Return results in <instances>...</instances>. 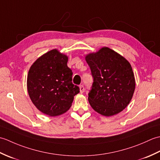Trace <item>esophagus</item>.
<instances>
[{
  "instance_id": "esophagus-1",
  "label": "esophagus",
  "mask_w": 160,
  "mask_h": 160,
  "mask_svg": "<svg viewBox=\"0 0 160 160\" xmlns=\"http://www.w3.org/2000/svg\"><path fill=\"white\" fill-rule=\"evenodd\" d=\"M79 89H80V93H83L84 91V88L83 85H80L79 86Z\"/></svg>"
}]
</instances>
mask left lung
I'll use <instances>...</instances> for the list:
<instances>
[{
  "label": "left lung",
  "instance_id": "1",
  "mask_svg": "<svg viewBox=\"0 0 160 160\" xmlns=\"http://www.w3.org/2000/svg\"><path fill=\"white\" fill-rule=\"evenodd\" d=\"M93 77L89 102L104 116L116 115L128 106L133 96L135 80L131 64L108 47L85 56Z\"/></svg>",
  "mask_w": 160,
  "mask_h": 160
}]
</instances>
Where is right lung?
I'll use <instances>...</instances> for the list:
<instances>
[{"instance_id": "1", "label": "right lung", "mask_w": 160, "mask_h": 160, "mask_svg": "<svg viewBox=\"0 0 160 160\" xmlns=\"http://www.w3.org/2000/svg\"><path fill=\"white\" fill-rule=\"evenodd\" d=\"M68 56L54 49L39 57L29 70L27 87L32 103L42 113L58 116L69 109L79 87L72 83Z\"/></svg>"}]
</instances>
